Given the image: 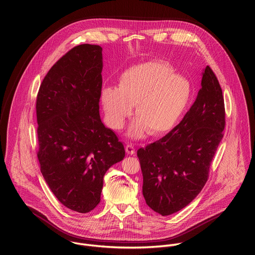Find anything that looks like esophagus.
Instances as JSON below:
<instances>
[{
	"label": "esophagus",
	"instance_id": "esophagus-1",
	"mask_svg": "<svg viewBox=\"0 0 255 255\" xmlns=\"http://www.w3.org/2000/svg\"><path fill=\"white\" fill-rule=\"evenodd\" d=\"M126 151L129 154H133L135 152V148H134V145L132 143H127L126 144Z\"/></svg>",
	"mask_w": 255,
	"mask_h": 255
}]
</instances>
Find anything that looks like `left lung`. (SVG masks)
<instances>
[{
	"instance_id": "8db88e82",
	"label": "left lung",
	"mask_w": 255,
	"mask_h": 255,
	"mask_svg": "<svg viewBox=\"0 0 255 255\" xmlns=\"http://www.w3.org/2000/svg\"><path fill=\"white\" fill-rule=\"evenodd\" d=\"M102 51L94 44L70 49L49 69L36 101L41 173L57 200L79 213L97 207L106 171L125 156L100 117Z\"/></svg>"
}]
</instances>
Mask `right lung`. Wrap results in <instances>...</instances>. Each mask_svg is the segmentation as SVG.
Listing matches in <instances>:
<instances>
[{
  "label": "right lung",
  "instance_id": "1",
  "mask_svg": "<svg viewBox=\"0 0 255 255\" xmlns=\"http://www.w3.org/2000/svg\"><path fill=\"white\" fill-rule=\"evenodd\" d=\"M190 111L161 139L139 148L146 204L162 216L188 206L202 191L225 126L222 90L212 69H203Z\"/></svg>",
  "mask_w": 255,
  "mask_h": 255
}]
</instances>
